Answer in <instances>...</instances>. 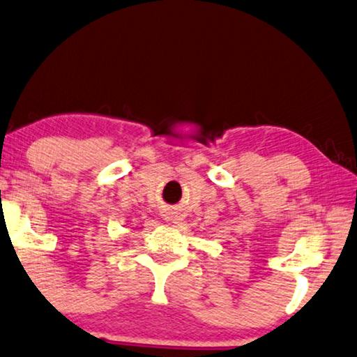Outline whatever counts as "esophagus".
<instances>
[{"label":"esophagus","mask_w":357,"mask_h":357,"mask_svg":"<svg viewBox=\"0 0 357 357\" xmlns=\"http://www.w3.org/2000/svg\"><path fill=\"white\" fill-rule=\"evenodd\" d=\"M164 215V219H166V220H170V215L169 214H162Z\"/></svg>","instance_id":"34e87169"}]
</instances>
